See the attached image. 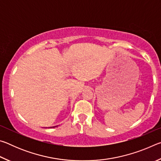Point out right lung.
<instances>
[{"instance_id": "add662e5", "label": "right lung", "mask_w": 161, "mask_h": 161, "mask_svg": "<svg viewBox=\"0 0 161 161\" xmlns=\"http://www.w3.org/2000/svg\"><path fill=\"white\" fill-rule=\"evenodd\" d=\"M54 127H55V126H54ZM54 127H53V128H54ZM50 128H51V127H50Z\"/></svg>"}]
</instances>
